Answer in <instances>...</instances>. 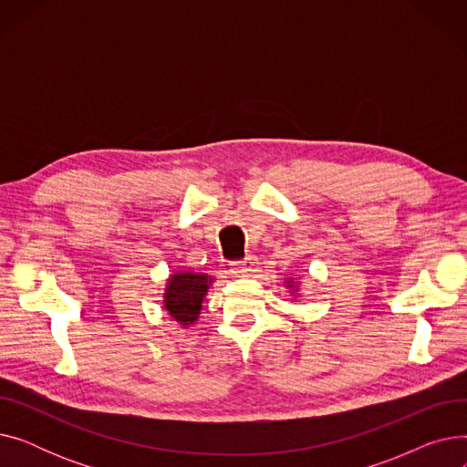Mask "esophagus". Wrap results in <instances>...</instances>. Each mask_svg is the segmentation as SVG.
Instances as JSON below:
<instances>
[{
	"mask_svg": "<svg viewBox=\"0 0 467 467\" xmlns=\"http://www.w3.org/2000/svg\"><path fill=\"white\" fill-rule=\"evenodd\" d=\"M231 271H233L238 278H248V276H252V273L257 271V259L250 255V257H246L244 261H236V263L231 266Z\"/></svg>",
	"mask_w": 467,
	"mask_h": 467,
	"instance_id": "34e87169",
	"label": "esophagus"
}]
</instances>
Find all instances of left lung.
<instances>
[{
  "label": "left lung",
  "instance_id": "8db88e82",
  "mask_svg": "<svg viewBox=\"0 0 467 467\" xmlns=\"http://www.w3.org/2000/svg\"><path fill=\"white\" fill-rule=\"evenodd\" d=\"M284 285L289 289V293H291V297H301L299 296V291H301V284L296 280V278H293V276H287L285 280H284Z\"/></svg>",
  "mask_w": 467,
  "mask_h": 467
}]
</instances>
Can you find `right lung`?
<instances>
[{"instance_id":"1","label":"right lung","mask_w":467,"mask_h":467,"mask_svg":"<svg viewBox=\"0 0 467 467\" xmlns=\"http://www.w3.org/2000/svg\"><path fill=\"white\" fill-rule=\"evenodd\" d=\"M215 282L213 276L194 271H176L166 280L162 305L166 312L182 327L192 326L199 320L202 303L208 296L210 285Z\"/></svg>"}]
</instances>
